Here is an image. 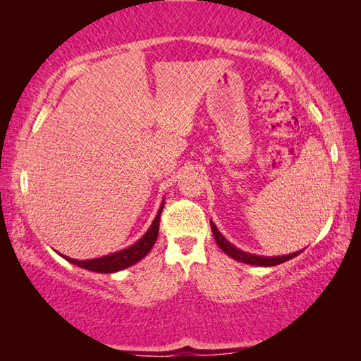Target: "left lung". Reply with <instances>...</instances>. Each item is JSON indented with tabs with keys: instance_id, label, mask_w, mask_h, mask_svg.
<instances>
[{
	"instance_id": "obj_1",
	"label": "left lung",
	"mask_w": 361,
	"mask_h": 361,
	"mask_svg": "<svg viewBox=\"0 0 361 361\" xmlns=\"http://www.w3.org/2000/svg\"><path fill=\"white\" fill-rule=\"evenodd\" d=\"M210 226H212V232H213V237H215V240L218 243V247L223 250V252L231 256L232 259L239 261V262H245V264H252V266H262V267H272V266H277V264H282V262L288 261L291 258H295L299 253L302 252V250H299V252L295 253H290V255H283V256H261V255H253V253H248V252H243V250L237 248L235 245H232V243L226 239V237L219 232V229L216 228V224L212 221L210 219Z\"/></svg>"
}]
</instances>
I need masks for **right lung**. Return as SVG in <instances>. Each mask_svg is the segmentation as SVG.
<instances>
[{
  "mask_svg": "<svg viewBox=\"0 0 361 361\" xmlns=\"http://www.w3.org/2000/svg\"><path fill=\"white\" fill-rule=\"evenodd\" d=\"M162 209H164V200L161 202V207H159V210L156 213L154 219H152L148 231H146L145 234L130 247L122 248L119 252L109 253L106 256H100V258H94V259H73L70 256H65V255H60V256L68 262H71V264L87 269L90 272H99V274H114V272L122 271V269L130 267L140 259H143L145 256L151 252V248L154 247L157 234H159V216H161Z\"/></svg>",
  "mask_w": 361,
  "mask_h": 361,
  "instance_id": "right-lung-1",
  "label": "right lung"
}]
</instances>
